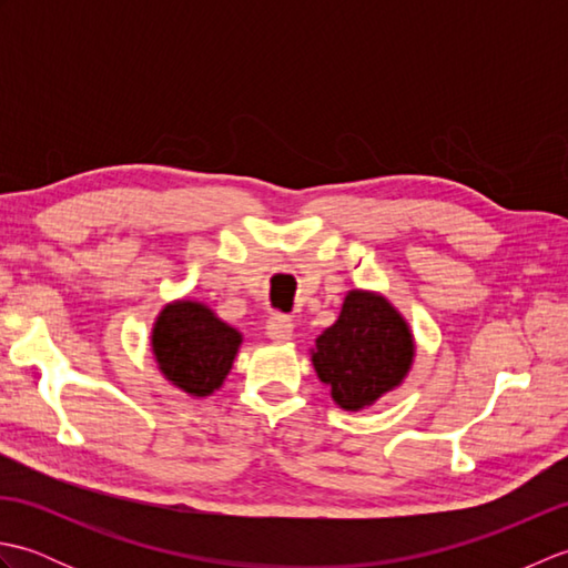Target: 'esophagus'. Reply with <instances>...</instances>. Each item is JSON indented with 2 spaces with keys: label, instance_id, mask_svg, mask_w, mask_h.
<instances>
[{
  "label": "esophagus",
  "instance_id": "esophagus-1",
  "mask_svg": "<svg viewBox=\"0 0 568 568\" xmlns=\"http://www.w3.org/2000/svg\"><path fill=\"white\" fill-rule=\"evenodd\" d=\"M293 320L285 317V315H273L268 322H265V334H268V339H273L275 344H283L293 336Z\"/></svg>",
  "mask_w": 568,
  "mask_h": 568
}]
</instances>
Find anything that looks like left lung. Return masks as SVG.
<instances>
[{
	"label": "left lung",
	"mask_w": 568,
	"mask_h": 568,
	"mask_svg": "<svg viewBox=\"0 0 568 568\" xmlns=\"http://www.w3.org/2000/svg\"><path fill=\"white\" fill-rule=\"evenodd\" d=\"M415 358L409 324L378 293L352 291L329 329H324L312 364L342 409H364L397 388Z\"/></svg>",
	"instance_id": "left-lung-1"
}]
</instances>
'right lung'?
I'll use <instances>...</instances> for the list:
<instances>
[{
	"instance_id": "right-lung-1",
	"label": "right lung",
	"mask_w": 568,
	"mask_h": 568,
	"mask_svg": "<svg viewBox=\"0 0 568 568\" xmlns=\"http://www.w3.org/2000/svg\"><path fill=\"white\" fill-rule=\"evenodd\" d=\"M151 346L155 364L175 388L207 397L222 388L241 346V332L229 327L195 300H175L155 317Z\"/></svg>"
}]
</instances>
